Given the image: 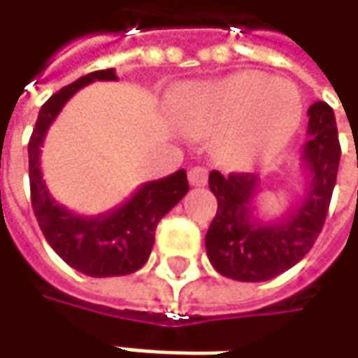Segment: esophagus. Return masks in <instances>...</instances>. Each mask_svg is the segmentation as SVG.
Segmentation results:
<instances>
[{
  "label": "esophagus",
  "instance_id": "34e87169",
  "mask_svg": "<svg viewBox=\"0 0 358 358\" xmlns=\"http://www.w3.org/2000/svg\"><path fill=\"white\" fill-rule=\"evenodd\" d=\"M207 179H209V173L205 167H193L189 171V183L193 187H203L207 183Z\"/></svg>",
  "mask_w": 358,
  "mask_h": 358
}]
</instances>
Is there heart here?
Masks as SVG:
<instances>
[{
  "mask_svg": "<svg viewBox=\"0 0 358 358\" xmlns=\"http://www.w3.org/2000/svg\"><path fill=\"white\" fill-rule=\"evenodd\" d=\"M171 107L187 133H215L219 157L237 169H251L277 155L303 117L295 85L263 71L191 83L173 95Z\"/></svg>",
  "mask_w": 358,
  "mask_h": 358,
  "instance_id": "b5f03b06",
  "label": "heart"
}]
</instances>
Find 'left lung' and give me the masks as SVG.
Instances as JSON below:
<instances>
[{"instance_id":"1","label":"left lung","mask_w":358,"mask_h":358,"mask_svg":"<svg viewBox=\"0 0 358 358\" xmlns=\"http://www.w3.org/2000/svg\"><path fill=\"white\" fill-rule=\"evenodd\" d=\"M307 143L301 167L307 171L305 193L277 219L257 217L261 179L251 173H209V189L217 197V215L205 235L207 257L217 273L243 282L268 281L309 253L319 237L337 183L341 145L335 113L324 101L309 107Z\"/></svg>"}]
</instances>
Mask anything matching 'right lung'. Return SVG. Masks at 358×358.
<instances>
[{"label":"right lung","mask_w":358,"mask_h":358,"mask_svg":"<svg viewBox=\"0 0 358 358\" xmlns=\"http://www.w3.org/2000/svg\"><path fill=\"white\" fill-rule=\"evenodd\" d=\"M93 81H117L115 69H101L79 77L53 93L35 121L29 139V185L37 223L51 249L87 277L131 275L147 263L159 221L189 191L185 169L157 181H147L119 207L99 215H79L51 197L41 171V147L51 123L77 91Z\"/></svg>","instance_id":"1"}]
</instances>
